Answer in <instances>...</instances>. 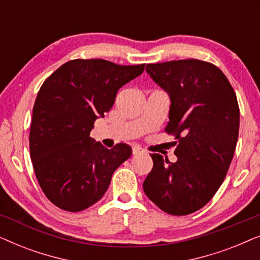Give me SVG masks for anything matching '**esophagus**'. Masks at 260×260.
<instances>
[{
	"mask_svg": "<svg viewBox=\"0 0 260 260\" xmlns=\"http://www.w3.org/2000/svg\"><path fill=\"white\" fill-rule=\"evenodd\" d=\"M142 151V148L141 147H138V145H134L133 147V154L134 155H136V154H138V152H141Z\"/></svg>",
	"mask_w": 260,
	"mask_h": 260,
	"instance_id": "34e87169",
	"label": "esophagus"
}]
</instances>
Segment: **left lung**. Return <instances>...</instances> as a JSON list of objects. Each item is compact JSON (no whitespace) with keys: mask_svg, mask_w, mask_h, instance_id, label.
<instances>
[{"mask_svg":"<svg viewBox=\"0 0 260 260\" xmlns=\"http://www.w3.org/2000/svg\"><path fill=\"white\" fill-rule=\"evenodd\" d=\"M145 70L172 101L166 133L175 137L177 161L150 154L144 193L168 214H191L214 197L232 162L240 119L236 92L219 67L202 60L148 63Z\"/></svg>","mask_w":260,"mask_h":260,"instance_id":"1","label":"left lung"}]
</instances>
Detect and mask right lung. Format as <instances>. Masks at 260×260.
Segmentation results:
<instances>
[{"label":"right lung","mask_w":260,"mask_h":260,"mask_svg":"<svg viewBox=\"0 0 260 260\" xmlns=\"http://www.w3.org/2000/svg\"><path fill=\"white\" fill-rule=\"evenodd\" d=\"M143 71L144 63L74 59L44 81L34 103L29 151L38 182L56 207L80 212L94 205L131 156L130 145L106 149L91 141L90 131L112 108L117 91Z\"/></svg>","instance_id":"obj_1"}]
</instances>
